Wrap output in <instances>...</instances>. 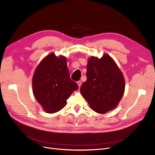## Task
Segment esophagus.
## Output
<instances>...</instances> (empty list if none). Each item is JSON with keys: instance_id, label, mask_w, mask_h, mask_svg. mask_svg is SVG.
Instances as JSON below:
<instances>
[{"instance_id": "esophagus-1", "label": "esophagus", "mask_w": 155, "mask_h": 155, "mask_svg": "<svg viewBox=\"0 0 155 155\" xmlns=\"http://www.w3.org/2000/svg\"><path fill=\"white\" fill-rule=\"evenodd\" d=\"M77 83H78L79 88H80V87H81V81H78L77 82Z\"/></svg>"}]
</instances>
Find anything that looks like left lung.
<instances>
[{"mask_svg":"<svg viewBox=\"0 0 155 155\" xmlns=\"http://www.w3.org/2000/svg\"><path fill=\"white\" fill-rule=\"evenodd\" d=\"M86 75L80 92L91 109L100 114L115 109L124 95L125 79L113 59L107 54L100 59L92 56Z\"/></svg>","mask_w":155,"mask_h":155,"instance_id":"8db88e82","label":"left lung"}]
</instances>
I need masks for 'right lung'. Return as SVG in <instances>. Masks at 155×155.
<instances>
[{
	"mask_svg": "<svg viewBox=\"0 0 155 155\" xmlns=\"http://www.w3.org/2000/svg\"><path fill=\"white\" fill-rule=\"evenodd\" d=\"M32 88L37 102L46 112L51 114L64 107L78 85L70 78L66 57L51 53L35 68Z\"/></svg>",
	"mask_w": 155,
	"mask_h": 155,
	"instance_id": "obj_1",
	"label": "right lung"
}]
</instances>
